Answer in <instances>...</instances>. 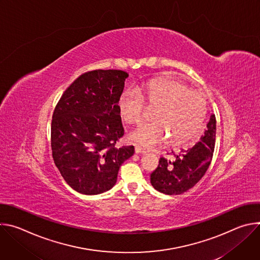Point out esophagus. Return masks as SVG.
Instances as JSON below:
<instances>
[{
	"label": "esophagus",
	"mask_w": 260,
	"mask_h": 260,
	"mask_svg": "<svg viewBox=\"0 0 260 260\" xmlns=\"http://www.w3.org/2000/svg\"><path fill=\"white\" fill-rule=\"evenodd\" d=\"M135 152H136V153H145L146 151H145V149H143L142 147L136 145V146H135Z\"/></svg>",
	"instance_id": "34e87169"
}]
</instances>
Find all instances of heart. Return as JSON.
<instances>
[{
  "label": "heart",
  "mask_w": 260,
  "mask_h": 260,
  "mask_svg": "<svg viewBox=\"0 0 260 260\" xmlns=\"http://www.w3.org/2000/svg\"><path fill=\"white\" fill-rule=\"evenodd\" d=\"M146 105L155 107L154 121L139 125L128 135L132 142L145 148L161 145L169 137L174 145L191 141L200 133L206 115L202 93L176 79H154L138 88V92H123L118 101L119 113L126 123L137 124L145 116Z\"/></svg>",
  "instance_id": "b5f03b06"
}]
</instances>
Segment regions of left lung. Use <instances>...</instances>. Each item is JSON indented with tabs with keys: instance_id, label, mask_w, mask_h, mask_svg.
<instances>
[{
	"instance_id": "8db88e82",
	"label": "left lung",
	"mask_w": 260,
	"mask_h": 260,
	"mask_svg": "<svg viewBox=\"0 0 260 260\" xmlns=\"http://www.w3.org/2000/svg\"><path fill=\"white\" fill-rule=\"evenodd\" d=\"M216 139V118L211 114L207 129L191 148L174 154V159L161 157L150 175L152 186L169 196L186 192L204 177L213 157Z\"/></svg>"
}]
</instances>
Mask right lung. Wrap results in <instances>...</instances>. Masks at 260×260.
Masks as SVG:
<instances>
[{
    "label": "right lung",
    "instance_id": "obj_1",
    "mask_svg": "<svg viewBox=\"0 0 260 260\" xmlns=\"http://www.w3.org/2000/svg\"><path fill=\"white\" fill-rule=\"evenodd\" d=\"M128 74L121 70L86 72L63 92L52 115L51 149L64 181L79 193L112 188L134 146L116 147L123 136L118 101Z\"/></svg>",
    "mask_w": 260,
    "mask_h": 260
}]
</instances>
